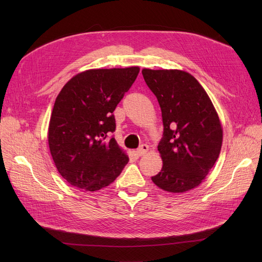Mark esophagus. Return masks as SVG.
I'll return each instance as SVG.
<instances>
[{"instance_id":"34e87169","label":"esophagus","mask_w":262,"mask_h":262,"mask_svg":"<svg viewBox=\"0 0 262 262\" xmlns=\"http://www.w3.org/2000/svg\"><path fill=\"white\" fill-rule=\"evenodd\" d=\"M148 149H149L148 145L142 144V145L137 149V153H138L139 156H143V155H145V154L148 152Z\"/></svg>"}]
</instances>
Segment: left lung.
<instances>
[{
  "label": "left lung",
  "mask_w": 262,
  "mask_h": 262,
  "mask_svg": "<svg viewBox=\"0 0 262 262\" xmlns=\"http://www.w3.org/2000/svg\"><path fill=\"white\" fill-rule=\"evenodd\" d=\"M162 110L163 139L157 148L162 170L152 177L164 191L182 193L196 188L215 164L223 128L209 95L181 70H142Z\"/></svg>",
  "instance_id": "8db88e82"
}]
</instances>
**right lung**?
I'll use <instances>...</instances> for the list:
<instances>
[{
    "mask_svg": "<svg viewBox=\"0 0 262 262\" xmlns=\"http://www.w3.org/2000/svg\"><path fill=\"white\" fill-rule=\"evenodd\" d=\"M139 72V67L86 70L55 98L48 144L55 167L70 185L97 191L114 182L129 162L112 138L113 113Z\"/></svg>",
    "mask_w": 262,
    "mask_h": 262,
    "instance_id": "obj_1",
    "label": "right lung"
}]
</instances>
